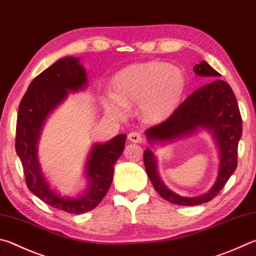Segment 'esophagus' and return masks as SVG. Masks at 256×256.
I'll list each match as a JSON object with an SVG mask.
<instances>
[{
	"mask_svg": "<svg viewBox=\"0 0 256 256\" xmlns=\"http://www.w3.org/2000/svg\"><path fill=\"white\" fill-rule=\"evenodd\" d=\"M128 140L133 143H141L143 141V138L140 133L131 132L128 134Z\"/></svg>",
	"mask_w": 256,
	"mask_h": 256,
	"instance_id": "34e87169",
	"label": "esophagus"
}]
</instances>
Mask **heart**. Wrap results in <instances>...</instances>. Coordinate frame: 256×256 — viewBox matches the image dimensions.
<instances>
[{
	"mask_svg": "<svg viewBox=\"0 0 256 256\" xmlns=\"http://www.w3.org/2000/svg\"><path fill=\"white\" fill-rule=\"evenodd\" d=\"M187 80L184 70L164 62L132 64L116 74L115 94L108 106L120 114L128 106L138 105L140 118L148 124H160L170 118L182 100Z\"/></svg>",
	"mask_w": 256,
	"mask_h": 256,
	"instance_id": "heart-1",
	"label": "heart"
}]
</instances>
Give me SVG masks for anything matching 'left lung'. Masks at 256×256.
Wrapping results in <instances>:
<instances>
[{
	"label": "left lung",
	"instance_id": "8db88e82",
	"mask_svg": "<svg viewBox=\"0 0 256 256\" xmlns=\"http://www.w3.org/2000/svg\"><path fill=\"white\" fill-rule=\"evenodd\" d=\"M194 72L209 82L188 96L166 122L146 130V136L151 148H146L143 156L148 179L156 192L166 200L181 206H194L210 202L224 188L238 166V146L242 136V118L230 86L224 80H216L220 74L206 62L194 64ZM202 130L211 134L218 148L220 164L216 181L205 194L194 198L181 196L162 181L157 170L154 146H163Z\"/></svg>",
	"mask_w": 256,
	"mask_h": 256
}]
</instances>
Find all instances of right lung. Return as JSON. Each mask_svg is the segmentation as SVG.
Returning a JSON list of instances; mask_svg holds the SVG:
<instances>
[{
    "label": "right lung",
    "mask_w": 256,
    "mask_h": 256,
    "mask_svg": "<svg viewBox=\"0 0 256 256\" xmlns=\"http://www.w3.org/2000/svg\"><path fill=\"white\" fill-rule=\"evenodd\" d=\"M87 86V72L80 58H60L31 82L18 112L16 151L28 188L47 205L69 214L90 212L102 202L112 184L114 164L126 140L125 134H118L108 142L92 144L84 170L87 187L82 194L62 196L50 184L38 156L41 132L50 114L66 100L69 92L85 90Z\"/></svg>",
    "instance_id": "right-lung-1"
}]
</instances>
